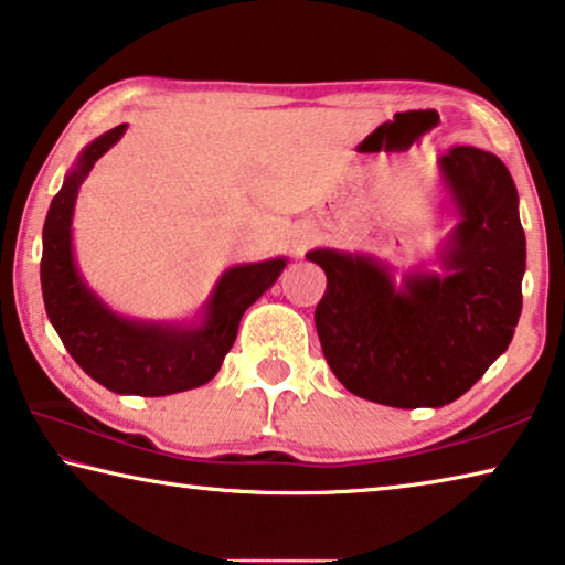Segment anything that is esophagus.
I'll return each instance as SVG.
<instances>
[{
    "label": "esophagus",
    "instance_id": "34e87169",
    "mask_svg": "<svg viewBox=\"0 0 565 565\" xmlns=\"http://www.w3.org/2000/svg\"><path fill=\"white\" fill-rule=\"evenodd\" d=\"M301 246H303V244H301ZM301 246H299V250H301Z\"/></svg>",
    "mask_w": 565,
    "mask_h": 565
}]
</instances>
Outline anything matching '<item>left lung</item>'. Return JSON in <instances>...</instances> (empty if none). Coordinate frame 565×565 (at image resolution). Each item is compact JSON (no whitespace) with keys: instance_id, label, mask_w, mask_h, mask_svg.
I'll use <instances>...</instances> for the list:
<instances>
[{"instance_id":"8db88e82","label":"left lung","mask_w":565,"mask_h":565,"mask_svg":"<svg viewBox=\"0 0 565 565\" xmlns=\"http://www.w3.org/2000/svg\"><path fill=\"white\" fill-rule=\"evenodd\" d=\"M460 223L447 274L392 276L370 258L309 250L327 274L315 324L327 364L356 397L415 409L465 395L505 352L523 309L525 234L500 158L458 146L440 158Z\"/></svg>"}]
</instances>
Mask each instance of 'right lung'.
Masks as SVG:
<instances>
[{
    "mask_svg": "<svg viewBox=\"0 0 565 565\" xmlns=\"http://www.w3.org/2000/svg\"><path fill=\"white\" fill-rule=\"evenodd\" d=\"M122 132L125 125H118L89 142L50 203L42 231V297L62 344L89 377L118 395L163 397L216 377L236 342L241 317L279 279L286 262L271 258L223 274L199 329L140 324L113 315L77 276L70 226L79 185Z\"/></svg>",
    "mask_w": 565,
    "mask_h": 565,
    "instance_id": "add662e5",
    "label": "right lung"
}]
</instances>
